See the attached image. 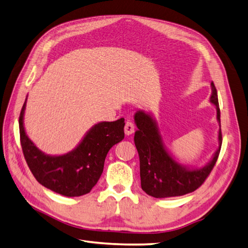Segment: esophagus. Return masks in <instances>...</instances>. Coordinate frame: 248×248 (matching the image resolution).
<instances>
[{
	"label": "esophagus",
	"mask_w": 248,
	"mask_h": 248,
	"mask_svg": "<svg viewBox=\"0 0 248 248\" xmlns=\"http://www.w3.org/2000/svg\"><path fill=\"white\" fill-rule=\"evenodd\" d=\"M124 133L126 136H130L134 133V124H133V123L130 122V120H128L124 124Z\"/></svg>",
	"instance_id": "esophagus-1"
}]
</instances>
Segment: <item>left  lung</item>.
I'll use <instances>...</instances> for the list:
<instances>
[{
    "label": "left lung",
    "instance_id": "obj_1",
    "mask_svg": "<svg viewBox=\"0 0 248 248\" xmlns=\"http://www.w3.org/2000/svg\"><path fill=\"white\" fill-rule=\"evenodd\" d=\"M212 94L209 101L216 107L217 122L220 125V109L217 90L211 84ZM134 142L140 161L141 187L148 195L155 198L183 196L198 188L212 172L218 159L222 144L221 129L218 131V148L205 166L192 168L183 166L175 159L163 142L159 126L153 114L140 109L134 114Z\"/></svg>",
    "mask_w": 248,
    "mask_h": 248
}]
</instances>
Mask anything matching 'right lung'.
Instances as JSON below:
<instances>
[{"instance_id":"obj_1","label":"right lung","mask_w":248,"mask_h":248,"mask_svg":"<svg viewBox=\"0 0 248 248\" xmlns=\"http://www.w3.org/2000/svg\"><path fill=\"white\" fill-rule=\"evenodd\" d=\"M26 103L27 97L18 124L23 153L31 173L42 186L60 195L78 197L88 194L103 174L108 152L124 138V119L95 124L72 151L49 155L37 148L25 131Z\"/></svg>"}]
</instances>
